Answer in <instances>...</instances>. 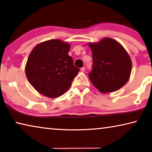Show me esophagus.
<instances>
[{"label":"esophagus","mask_w":152,"mask_h":152,"mask_svg":"<svg viewBox=\"0 0 152 152\" xmlns=\"http://www.w3.org/2000/svg\"><path fill=\"white\" fill-rule=\"evenodd\" d=\"M80 71H81V72H84V71H85V67H82V68H81V69H80Z\"/></svg>","instance_id":"34e87169"}]
</instances>
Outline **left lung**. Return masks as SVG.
Wrapping results in <instances>:
<instances>
[{"label": "left lung", "mask_w": 152, "mask_h": 152, "mask_svg": "<svg viewBox=\"0 0 152 152\" xmlns=\"http://www.w3.org/2000/svg\"><path fill=\"white\" fill-rule=\"evenodd\" d=\"M92 52L91 82L102 93L115 92L130 78L132 61L126 50L114 39L104 37L97 43H88Z\"/></svg>", "instance_id": "left-lung-1"}]
</instances>
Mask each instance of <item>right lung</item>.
I'll return each mask as SVG.
<instances>
[{
  "label": "right lung",
  "mask_w": 152,
  "mask_h": 152,
  "mask_svg": "<svg viewBox=\"0 0 152 152\" xmlns=\"http://www.w3.org/2000/svg\"><path fill=\"white\" fill-rule=\"evenodd\" d=\"M71 45L58 39L40 43L30 52L25 66L30 83L42 95L56 98L71 87L79 69L69 55Z\"/></svg>",
  "instance_id": "obj_1"
}]
</instances>
